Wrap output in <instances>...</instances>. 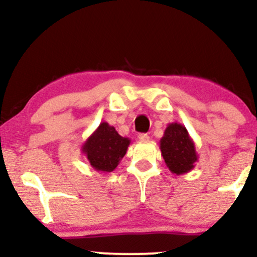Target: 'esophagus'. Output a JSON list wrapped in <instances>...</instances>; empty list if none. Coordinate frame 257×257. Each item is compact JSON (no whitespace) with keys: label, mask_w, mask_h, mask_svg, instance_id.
Here are the masks:
<instances>
[{"label":"esophagus","mask_w":257,"mask_h":257,"mask_svg":"<svg viewBox=\"0 0 257 257\" xmlns=\"http://www.w3.org/2000/svg\"><path fill=\"white\" fill-rule=\"evenodd\" d=\"M139 139H140L141 141H147V140H150V137H149V134L141 133V134H139Z\"/></svg>","instance_id":"34e87169"}]
</instances>
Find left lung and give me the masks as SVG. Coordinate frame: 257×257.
<instances>
[{
    "mask_svg": "<svg viewBox=\"0 0 257 257\" xmlns=\"http://www.w3.org/2000/svg\"><path fill=\"white\" fill-rule=\"evenodd\" d=\"M159 144L164 162L173 174L182 175L196 167L198 162L196 145L185 125L178 122L168 124Z\"/></svg>",
    "mask_w": 257,
    "mask_h": 257,
    "instance_id": "8db88e82",
    "label": "left lung"
}]
</instances>
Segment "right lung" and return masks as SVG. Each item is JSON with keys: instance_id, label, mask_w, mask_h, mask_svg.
<instances>
[{"instance_id": "obj_1", "label": "right lung", "mask_w": 257, "mask_h": 257, "mask_svg": "<svg viewBox=\"0 0 257 257\" xmlns=\"http://www.w3.org/2000/svg\"><path fill=\"white\" fill-rule=\"evenodd\" d=\"M131 139L123 138L114 126L101 122L95 132L85 140L81 151L90 167L99 173H111L124 157Z\"/></svg>"}]
</instances>
